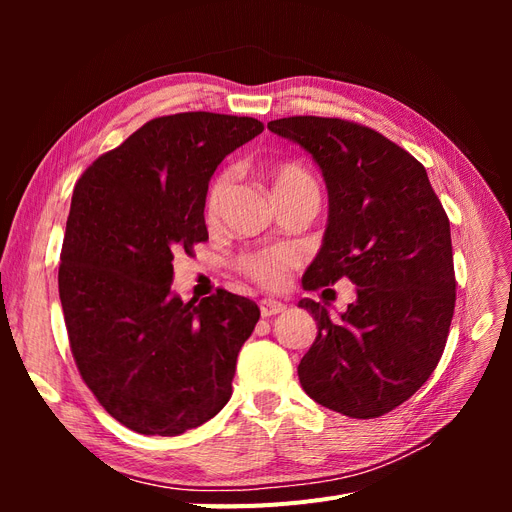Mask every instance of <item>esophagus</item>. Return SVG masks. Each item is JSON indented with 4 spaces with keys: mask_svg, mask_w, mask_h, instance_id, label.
Masks as SVG:
<instances>
[{
    "mask_svg": "<svg viewBox=\"0 0 512 512\" xmlns=\"http://www.w3.org/2000/svg\"><path fill=\"white\" fill-rule=\"evenodd\" d=\"M258 307H260V316H262V318H271V316L280 314V312H284V309H286L284 303L275 301V299H262V301L258 303Z\"/></svg>",
    "mask_w": 512,
    "mask_h": 512,
    "instance_id": "esophagus-1",
    "label": "esophagus"
}]
</instances>
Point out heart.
<instances>
[{
  "mask_svg": "<svg viewBox=\"0 0 512 512\" xmlns=\"http://www.w3.org/2000/svg\"><path fill=\"white\" fill-rule=\"evenodd\" d=\"M267 177L271 181L275 198L297 194V192L320 194L318 181L301 162L277 160L267 166ZM226 188H228V173H218L209 183V190L205 196V218L209 222L218 215ZM292 265H294V254L286 250V247H267V250L245 252L235 260V267L239 273H243L247 280H252L258 286H265V288H280Z\"/></svg>",
  "mask_w": 512,
  "mask_h": 512,
  "instance_id": "b5f03b06",
  "label": "heart"
}]
</instances>
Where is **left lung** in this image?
I'll return each mask as SVG.
<instances>
[{
	"mask_svg": "<svg viewBox=\"0 0 512 512\" xmlns=\"http://www.w3.org/2000/svg\"><path fill=\"white\" fill-rule=\"evenodd\" d=\"M312 153L329 190V224L305 290L348 277L356 301L333 322L303 299L318 335L299 363L303 391L350 418L408 401L440 363L455 312L451 224L425 166L380 132L337 117L269 121Z\"/></svg>",
	"mask_w": 512,
	"mask_h": 512,
	"instance_id": "1",
	"label": "left lung"
}]
</instances>
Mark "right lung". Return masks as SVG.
I'll return each mask as SVG.
<instances>
[{
	"label": "right lung",
	"mask_w": 512,
	"mask_h": 512,
	"mask_svg": "<svg viewBox=\"0 0 512 512\" xmlns=\"http://www.w3.org/2000/svg\"><path fill=\"white\" fill-rule=\"evenodd\" d=\"M262 130L254 117H156L74 185L59 256L70 350L100 406L143 436H181L232 395L258 305L224 288L183 303L170 282L175 254L209 239L213 170Z\"/></svg>",
	"instance_id": "right-lung-1"
}]
</instances>
